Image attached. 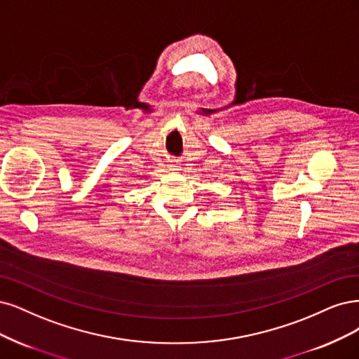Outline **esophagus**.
Masks as SVG:
<instances>
[{
  "label": "esophagus",
  "mask_w": 359,
  "mask_h": 359,
  "mask_svg": "<svg viewBox=\"0 0 359 359\" xmlns=\"http://www.w3.org/2000/svg\"><path fill=\"white\" fill-rule=\"evenodd\" d=\"M172 168H178V166H177V165H174V166H172Z\"/></svg>",
  "instance_id": "34e87169"
}]
</instances>
